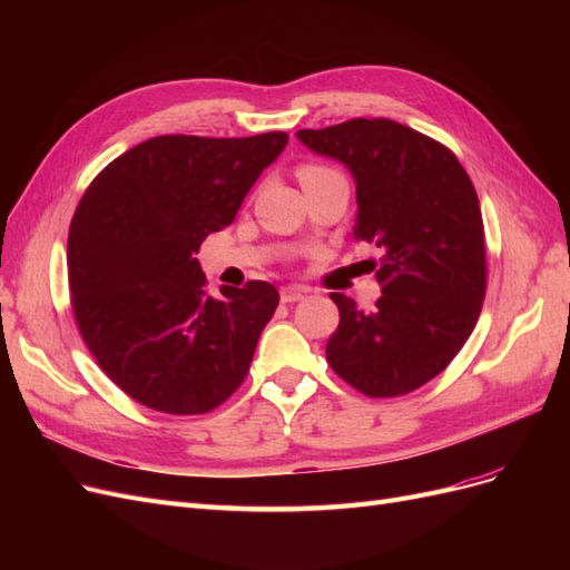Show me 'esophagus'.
<instances>
[{
  "label": "esophagus",
  "mask_w": 570,
  "mask_h": 570,
  "mask_svg": "<svg viewBox=\"0 0 570 570\" xmlns=\"http://www.w3.org/2000/svg\"><path fill=\"white\" fill-rule=\"evenodd\" d=\"M306 297V289L304 287H283L281 289V302L283 304H295L299 299Z\"/></svg>",
  "instance_id": "1"
}]
</instances>
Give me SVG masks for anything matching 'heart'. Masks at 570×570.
Here are the masks:
<instances>
[{"label":"heart","instance_id":"1","mask_svg":"<svg viewBox=\"0 0 570 570\" xmlns=\"http://www.w3.org/2000/svg\"><path fill=\"white\" fill-rule=\"evenodd\" d=\"M331 176H340V174H337V170H333V168L323 166V164H302V166H299V180H302V183L331 178Z\"/></svg>","mask_w":570,"mask_h":570}]
</instances>
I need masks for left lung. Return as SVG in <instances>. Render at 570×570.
<instances>
[{
	"mask_svg": "<svg viewBox=\"0 0 570 570\" xmlns=\"http://www.w3.org/2000/svg\"><path fill=\"white\" fill-rule=\"evenodd\" d=\"M299 140L354 174L356 243L383 252L371 312L333 292L340 325L325 344L331 368L373 400L433 381L471 337L488 289L485 226L456 154L390 118H350Z\"/></svg>",
	"mask_w": 570,
	"mask_h": 570,
	"instance_id": "8db88e82",
	"label": "left lung"
}]
</instances>
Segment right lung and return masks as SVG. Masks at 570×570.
Listing matches in <instances>:
<instances>
[{
	"instance_id": "obj_1",
	"label": "right lung",
	"mask_w": 570,
	"mask_h": 570,
	"mask_svg": "<svg viewBox=\"0 0 570 570\" xmlns=\"http://www.w3.org/2000/svg\"><path fill=\"white\" fill-rule=\"evenodd\" d=\"M287 132L159 135L95 176L68 230V287L82 342L135 402L199 416L245 383L281 302L264 281L214 299L197 252L235 220Z\"/></svg>"
}]
</instances>
